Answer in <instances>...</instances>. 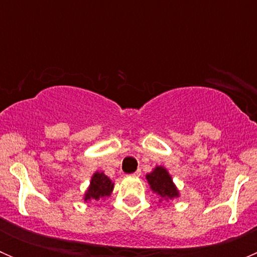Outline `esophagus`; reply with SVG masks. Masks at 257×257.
Returning <instances> with one entry per match:
<instances>
[{
	"label": "esophagus",
	"mask_w": 257,
	"mask_h": 257,
	"mask_svg": "<svg viewBox=\"0 0 257 257\" xmlns=\"http://www.w3.org/2000/svg\"><path fill=\"white\" fill-rule=\"evenodd\" d=\"M141 174H142L141 170H137L136 173H133V174H132V177H141Z\"/></svg>",
	"instance_id": "esophagus-1"
}]
</instances>
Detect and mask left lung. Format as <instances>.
<instances>
[{
  "mask_svg": "<svg viewBox=\"0 0 257 257\" xmlns=\"http://www.w3.org/2000/svg\"><path fill=\"white\" fill-rule=\"evenodd\" d=\"M148 184L153 193L158 194L160 196V200H173L174 198H179V190L177 185L173 181L172 175L169 174L164 167H155L152 173L145 175Z\"/></svg>",
  "mask_w": 257,
  "mask_h": 257,
  "instance_id": "left-lung-1",
  "label": "left lung"
}]
</instances>
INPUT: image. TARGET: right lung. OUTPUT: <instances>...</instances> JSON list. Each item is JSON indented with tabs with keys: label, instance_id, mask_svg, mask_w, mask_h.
Returning <instances> with one entry per match:
<instances>
[{
	"label": "right lung",
	"instance_id": "add662e5",
	"mask_svg": "<svg viewBox=\"0 0 257 257\" xmlns=\"http://www.w3.org/2000/svg\"><path fill=\"white\" fill-rule=\"evenodd\" d=\"M114 188V183L110 180L103 172H95L93 177L90 178V184L85 190L83 200L85 203L92 200H100L110 196Z\"/></svg>",
	"mask_w": 257,
	"mask_h": 257
}]
</instances>
